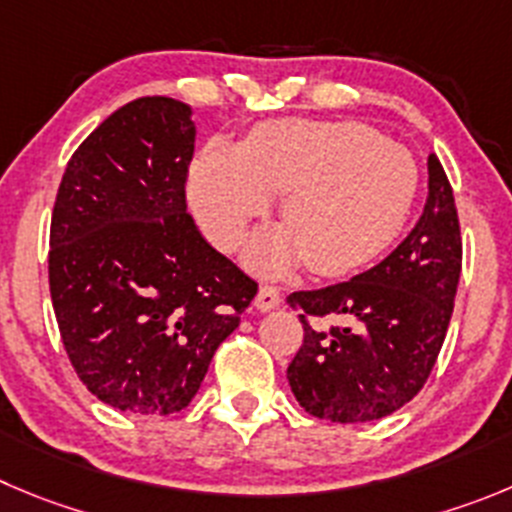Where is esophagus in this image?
Masks as SVG:
<instances>
[{"label": "esophagus", "mask_w": 512, "mask_h": 512, "mask_svg": "<svg viewBox=\"0 0 512 512\" xmlns=\"http://www.w3.org/2000/svg\"><path fill=\"white\" fill-rule=\"evenodd\" d=\"M280 290L275 288V285H262L260 290H257V298H255V308L257 310H272L278 308L280 305Z\"/></svg>", "instance_id": "obj_1"}]
</instances>
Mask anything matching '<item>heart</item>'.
<instances>
[{"instance_id": "obj_1", "label": "heart", "mask_w": 512, "mask_h": 512, "mask_svg": "<svg viewBox=\"0 0 512 512\" xmlns=\"http://www.w3.org/2000/svg\"><path fill=\"white\" fill-rule=\"evenodd\" d=\"M419 171L407 148L353 121H272L240 148L214 141L191 169L189 199L204 232L234 250L247 224L280 199L285 229L252 247V262L283 272L348 275L391 247L412 214Z\"/></svg>"}]
</instances>
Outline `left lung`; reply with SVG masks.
I'll use <instances>...</instances> for the list:
<instances>
[{
	"mask_svg": "<svg viewBox=\"0 0 512 512\" xmlns=\"http://www.w3.org/2000/svg\"><path fill=\"white\" fill-rule=\"evenodd\" d=\"M419 222L389 257L346 283L288 295L303 343L288 366L308 414L341 424L389 417L422 391L437 364L462 272L455 194L429 154Z\"/></svg>",
	"mask_w": 512,
	"mask_h": 512,
	"instance_id": "8db88e82",
	"label": "left lung"
}]
</instances>
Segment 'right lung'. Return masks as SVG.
I'll return each instance as SVG.
<instances>
[{"label": "right lung", "mask_w": 512, "mask_h": 512, "mask_svg": "<svg viewBox=\"0 0 512 512\" xmlns=\"http://www.w3.org/2000/svg\"><path fill=\"white\" fill-rule=\"evenodd\" d=\"M191 108L146 95L78 146L50 222V295L62 346L90 394L174 414L240 326L257 283L186 212Z\"/></svg>", "instance_id": "obj_1"}]
</instances>
